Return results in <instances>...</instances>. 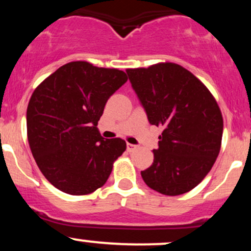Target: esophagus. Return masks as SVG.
I'll use <instances>...</instances> for the list:
<instances>
[{
    "label": "esophagus",
    "instance_id": "esophagus-1",
    "mask_svg": "<svg viewBox=\"0 0 251 251\" xmlns=\"http://www.w3.org/2000/svg\"><path fill=\"white\" fill-rule=\"evenodd\" d=\"M126 149H127V151H128V152H133L134 150L137 149V146L133 145V144H129V143H127V144H126Z\"/></svg>",
    "mask_w": 251,
    "mask_h": 251
}]
</instances>
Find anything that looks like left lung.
<instances>
[{
	"instance_id": "8db88e82",
	"label": "left lung",
	"mask_w": 251,
	"mask_h": 251,
	"mask_svg": "<svg viewBox=\"0 0 251 251\" xmlns=\"http://www.w3.org/2000/svg\"><path fill=\"white\" fill-rule=\"evenodd\" d=\"M151 125L163 127L152 165L142 171L149 188L183 195L204 179L218 157L223 117L217 101L191 72L174 62L126 70Z\"/></svg>"
}]
</instances>
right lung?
Returning a JSON list of instances; mask_svg holds the SVG:
<instances>
[{
	"mask_svg": "<svg viewBox=\"0 0 251 251\" xmlns=\"http://www.w3.org/2000/svg\"><path fill=\"white\" fill-rule=\"evenodd\" d=\"M126 73L72 61L46 77L27 107L29 148L40 171L66 194L88 195L108 179L126 150L120 138L103 139L97 125Z\"/></svg>",
	"mask_w": 251,
	"mask_h": 251,
	"instance_id": "add662e5",
	"label": "right lung"
}]
</instances>
